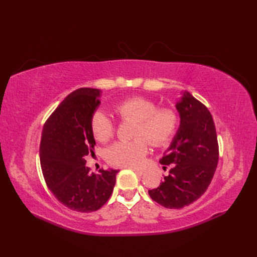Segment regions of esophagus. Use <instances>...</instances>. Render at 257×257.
<instances>
[{
	"mask_svg": "<svg viewBox=\"0 0 257 257\" xmlns=\"http://www.w3.org/2000/svg\"><path fill=\"white\" fill-rule=\"evenodd\" d=\"M133 170H134V172L138 175V176H143L144 174H145V172H144V170H141V169H137V168H133Z\"/></svg>",
	"mask_w": 257,
	"mask_h": 257,
	"instance_id": "1",
	"label": "esophagus"
}]
</instances>
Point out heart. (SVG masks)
Instances as JSON below:
<instances>
[{"mask_svg": "<svg viewBox=\"0 0 257 257\" xmlns=\"http://www.w3.org/2000/svg\"><path fill=\"white\" fill-rule=\"evenodd\" d=\"M121 120L135 121L131 142H119L108 148L106 158L111 165L124 167L141 166L149 151V142L161 147L167 145L180 126V114L172 107H159L152 99L143 96L126 97L115 105ZM91 128L98 142L105 143L114 134V123L108 114L97 111L92 116Z\"/></svg>", "mask_w": 257, "mask_h": 257, "instance_id": "obj_1", "label": "heart"}]
</instances>
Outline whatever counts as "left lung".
<instances>
[{
    "label": "left lung",
    "mask_w": 257,
    "mask_h": 257,
    "mask_svg": "<svg viewBox=\"0 0 257 257\" xmlns=\"http://www.w3.org/2000/svg\"><path fill=\"white\" fill-rule=\"evenodd\" d=\"M176 108L180 126L160 160L172 165L150 197L169 209H180L197 200L208 189L219 162V145L212 115L208 108L189 92H184Z\"/></svg>",
    "instance_id": "1"
}]
</instances>
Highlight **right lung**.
<instances>
[{"instance_id": "obj_1", "label": "right lung", "mask_w": 257, "mask_h": 257, "mask_svg": "<svg viewBox=\"0 0 257 257\" xmlns=\"http://www.w3.org/2000/svg\"><path fill=\"white\" fill-rule=\"evenodd\" d=\"M98 89L68 94L46 121L40 146L43 175L61 204L77 212L96 211L111 196L119 170L93 174L84 157L94 154L91 120L100 102Z\"/></svg>"}]
</instances>
